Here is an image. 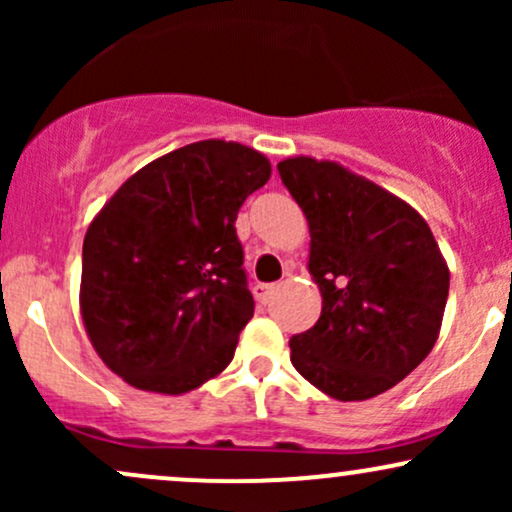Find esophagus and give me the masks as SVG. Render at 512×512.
Returning a JSON list of instances; mask_svg holds the SVG:
<instances>
[{
	"label": "esophagus",
	"instance_id": "obj_1",
	"mask_svg": "<svg viewBox=\"0 0 512 512\" xmlns=\"http://www.w3.org/2000/svg\"><path fill=\"white\" fill-rule=\"evenodd\" d=\"M276 293V286L274 284H257L255 286V298L260 301L262 305H267L272 301V296Z\"/></svg>",
	"mask_w": 512,
	"mask_h": 512
}]
</instances>
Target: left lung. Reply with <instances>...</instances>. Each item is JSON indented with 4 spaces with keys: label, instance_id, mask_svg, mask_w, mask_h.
I'll return each instance as SVG.
<instances>
[{
    "label": "left lung",
    "instance_id": "obj_1",
    "mask_svg": "<svg viewBox=\"0 0 512 512\" xmlns=\"http://www.w3.org/2000/svg\"><path fill=\"white\" fill-rule=\"evenodd\" d=\"M276 168L308 219L322 293L320 320L289 342L293 368L339 402L380 395L431 354L448 264L424 216L385 187L310 156Z\"/></svg>",
    "mask_w": 512,
    "mask_h": 512
}]
</instances>
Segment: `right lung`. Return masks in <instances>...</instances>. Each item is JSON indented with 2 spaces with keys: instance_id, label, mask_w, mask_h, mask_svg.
<instances>
[{
  "instance_id": "right-lung-1",
  "label": "right lung",
  "mask_w": 512,
  "mask_h": 512,
  "mask_svg": "<svg viewBox=\"0 0 512 512\" xmlns=\"http://www.w3.org/2000/svg\"><path fill=\"white\" fill-rule=\"evenodd\" d=\"M269 175L260 151L204 139L146 163L91 221L81 317L125 383L185 395L231 363L255 310L238 209Z\"/></svg>"
}]
</instances>
